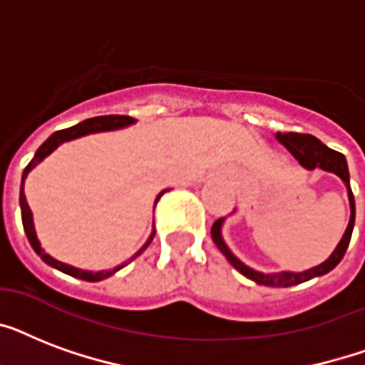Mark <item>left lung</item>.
<instances>
[{"label":"left lung","mask_w":365,"mask_h":365,"mask_svg":"<svg viewBox=\"0 0 365 365\" xmlns=\"http://www.w3.org/2000/svg\"><path fill=\"white\" fill-rule=\"evenodd\" d=\"M277 140L282 143L284 148L288 149L289 153L294 155L295 159L299 160L301 166H305L309 170H314V168H322L326 172H334L335 176H339L343 180V183L346 185V191H349V202H351V220H349V225H346V231L343 235V239L339 240L337 248L334 250V254L329 255L328 259L320 263V265L312 267L309 271L303 272H259L250 269L248 265H244L242 261L237 257V255L229 250V246L225 244L222 237V225L223 217H220L217 222H214L212 225V240L216 242V246L220 248L225 257L229 259V263L237 269L239 272H242L244 277L254 280V282L261 284V286H272V288H289V286H297L301 282H307L311 278L322 277L326 272H329L331 269L339 265V261L343 259L346 248H349V242H351L352 229H354V195L351 191V178H349V166H346L345 155H341L339 151H334L329 149L328 145H324L318 138L311 136V134H299V132H277Z\"/></svg>","instance_id":"left-lung-1"}]
</instances>
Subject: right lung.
Returning <instances> with one entry per match:
<instances>
[{
	"mask_svg": "<svg viewBox=\"0 0 365 365\" xmlns=\"http://www.w3.org/2000/svg\"><path fill=\"white\" fill-rule=\"evenodd\" d=\"M132 123H136L132 117L128 115H102V117H93V119H87V121H81L79 125L76 126H70V128H64V130H58L54 132V134H51V136L45 140V142L41 143V148L37 149L36 155H34V159L30 160V165L26 166L24 168V174H22V185H20V210H22V223H24V231H26V237H28V240H30L31 248L36 250V254L41 257L47 265L54 267V269H58V271L66 272V274H70V277H76V278H81V280H87V282H98V280H104V278L111 277L113 272H117L119 269H123V267L126 265V263H123V265L115 267V269H111V271H100V272H93V271H83V269H77V267H71V265H66V263H62V261L54 259V257H51V255L45 252V250L41 248V244H39V240H37V235H36V227H34V216H31V210L30 206H28V202H26V195H24V180L26 176L30 174V170L34 168L36 165H39L47 155H51L54 151V149L58 148L60 143L64 142H70V140H76V138H81V136H87V134H94V132H106V130H117V128H123V126H128L132 125ZM168 189H165V191H160L159 195H157V199H155V205L159 202V199L163 197V195L166 193ZM155 237V229L153 233L149 235L148 242L143 244L142 248L138 250L136 254L132 255L130 259H128V263H130L132 259H136L138 255L142 254L143 250L148 248L149 244H151V240H153Z\"/></svg>",
	"mask_w": 365,
	"mask_h": 365,
	"instance_id": "obj_1",
	"label": "right lung"
}]
</instances>
